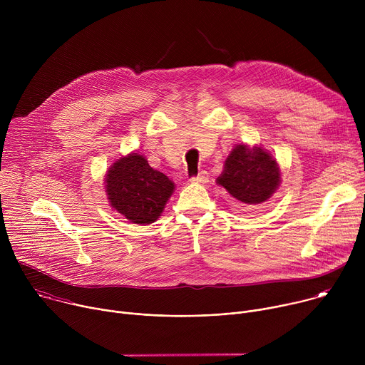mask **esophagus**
I'll use <instances>...</instances> for the list:
<instances>
[{"label":"esophagus","instance_id":"1","mask_svg":"<svg viewBox=\"0 0 365 365\" xmlns=\"http://www.w3.org/2000/svg\"><path fill=\"white\" fill-rule=\"evenodd\" d=\"M190 180H192V182H196V183H205V182L207 180V173H206L205 170H202V172H199L196 176L190 178Z\"/></svg>","mask_w":365,"mask_h":365}]
</instances>
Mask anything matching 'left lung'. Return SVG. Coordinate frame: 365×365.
<instances>
[{
	"instance_id": "left-lung-1",
	"label": "left lung",
	"mask_w": 365,
	"mask_h": 365,
	"mask_svg": "<svg viewBox=\"0 0 365 365\" xmlns=\"http://www.w3.org/2000/svg\"><path fill=\"white\" fill-rule=\"evenodd\" d=\"M241 205L252 206L266 202L280 183L276 160L262 147L237 145L225 160L217 179Z\"/></svg>"
}]
</instances>
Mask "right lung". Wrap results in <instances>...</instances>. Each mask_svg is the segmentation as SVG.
I'll return each instance as SVG.
<instances>
[{"label": "right lung", "mask_w": 365, "mask_h": 365, "mask_svg": "<svg viewBox=\"0 0 365 365\" xmlns=\"http://www.w3.org/2000/svg\"><path fill=\"white\" fill-rule=\"evenodd\" d=\"M107 195L111 206L134 224H151L160 217L173 193L169 178L148 166L143 155L133 153L108 170Z\"/></svg>", "instance_id": "right-lung-1"}]
</instances>
